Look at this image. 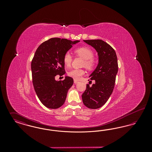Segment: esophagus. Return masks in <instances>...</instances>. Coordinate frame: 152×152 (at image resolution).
Listing matches in <instances>:
<instances>
[{
	"label": "esophagus",
	"mask_w": 152,
	"mask_h": 152,
	"mask_svg": "<svg viewBox=\"0 0 152 152\" xmlns=\"http://www.w3.org/2000/svg\"><path fill=\"white\" fill-rule=\"evenodd\" d=\"M77 83H79V81H78V80H74V83H75V84H77Z\"/></svg>",
	"instance_id": "1"
}]
</instances>
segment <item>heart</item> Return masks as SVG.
Listing matches in <instances>:
<instances>
[{"label":"heart","instance_id":"heart-1","mask_svg":"<svg viewBox=\"0 0 152 152\" xmlns=\"http://www.w3.org/2000/svg\"><path fill=\"white\" fill-rule=\"evenodd\" d=\"M75 53L80 57L84 59L83 65L87 69H92L94 68L96 61L93 58L94 54L91 49L87 47H80L75 50ZM64 63L66 66H70L72 61V56L69 52H66L63 57ZM85 71L83 69H73L68 72V75L75 80H79L85 74Z\"/></svg>","mask_w":152,"mask_h":152}]
</instances>
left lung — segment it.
Segmentation results:
<instances>
[{
    "label": "left lung",
    "instance_id": "8db88e82",
    "mask_svg": "<svg viewBox=\"0 0 152 152\" xmlns=\"http://www.w3.org/2000/svg\"><path fill=\"white\" fill-rule=\"evenodd\" d=\"M84 42L97 51L99 63L89 76L91 80H94V83L91 87L87 84L82 100L88 108H99L108 101L115 87L118 72L117 55L114 49L102 40H86Z\"/></svg>",
    "mask_w": 152,
    "mask_h": 152
}]
</instances>
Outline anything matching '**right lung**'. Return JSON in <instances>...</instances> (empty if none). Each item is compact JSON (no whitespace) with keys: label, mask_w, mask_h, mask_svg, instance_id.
Instances as JSON below:
<instances>
[{"label":"right lung","mask_w":152,"mask_h":152,"mask_svg":"<svg viewBox=\"0 0 152 152\" xmlns=\"http://www.w3.org/2000/svg\"><path fill=\"white\" fill-rule=\"evenodd\" d=\"M79 42L54 37L41 44L36 50L31 62L32 83L39 99L48 108L61 107L72 86V77L65 76L64 80L56 81L55 76L65 74L64 55Z\"/></svg>","instance_id":"right-lung-1"}]
</instances>
